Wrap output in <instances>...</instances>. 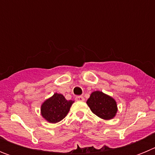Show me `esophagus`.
I'll use <instances>...</instances> for the list:
<instances>
[{
    "label": "esophagus",
    "mask_w": 155,
    "mask_h": 155,
    "mask_svg": "<svg viewBox=\"0 0 155 155\" xmlns=\"http://www.w3.org/2000/svg\"><path fill=\"white\" fill-rule=\"evenodd\" d=\"M76 101H78V102H84V98L83 96H78L75 98Z\"/></svg>",
    "instance_id": "esophagus-1"
}]
</instances>
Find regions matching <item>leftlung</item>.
<instances>
[{
  "label": "left lung",
  "instance_id": "left-lung-1",
  "mask_svg": "<svg viewBox=\"0 0 155 155\" xmlns=\"http://www.w3.org/2000/svg\"><path fill=\"white\" fill-rule=\"evenodd\" d=\"M86 103L94 114L105 120L114 118L118 111L116 100L100 91H93Z\"/></svg>",
  "mask_w": 155,
  "mask_h": 155
}]
</instances>
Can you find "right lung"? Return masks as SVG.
<instances>
[{
  "label": "right lung",
  "mask_w": 155,
  "mask_h": 155,
  "mask_svg": "<svg viewBox=\"0 0 155 155\" xmlns=\"http://www.w3.org/2000/svg\"><path fill=\"white\" fill-rule=\"evenodd\" d=\"M74 102V101L66 99L63 94L54 93L41 105V116L48 123L57 124L68 114Z\"/></svg>",
  "instance_id": "1"
}]
</instances>
